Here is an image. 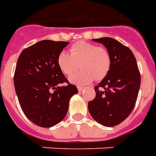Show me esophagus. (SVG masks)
<instances>
[{
	"label": "esophagus",
	"instance_id": "34e87169",
	"mask_svg": "<svg viewBox=\"0 0 156 156\" xmlns=\"http://www.w3.org/2000/svg\"><path fill=\"white\" fill-rule=\"evenodd\" d=\"M78 91L81 92L83 90V87H81V86H78Z\"/></svg>",
	"mask_w": 156,
	"mask_h": 156
}]
</instances>
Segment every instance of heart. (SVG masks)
Returning <instances> with one entry per match:
<instances>
[{"instance_id": "heart-1", "label": "heart", "mask_w": 156, "mask_h": 156, "mask_svg": "<svg viewBox=\"0 0 156 156\" xmlns=\"http://www.w3.org/2000/svg\"><path fill=\"white\" fill-rule=\"evenodd\" d=\"M79 64L81 71L72 75L69 80L77 85H85L94 79H103L110 71L112 59L106 48L84 41L75 42L70 48V53L61 51L57 57L58 66L66 76L75 72Z\"/></svg>"}]
</instances>
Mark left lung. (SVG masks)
I'll use <instances>...</instances> for the list:
<instances>
[{
	"label": "left lung",
	"mask_w": 156,
	"mask_h": 156,
	"mask_svg": "<svg viewBox=\"0 0 156 156\" xmlns=\"http://www.w3.org/2000/svg\"><path fill=\"white\" fill-rule=\"evenodd\" d=\"M102 43L112 59L111 68L95 86L96 97L89 101L91 117L104 126H115L131 114L140 88L141 75L131 49L114 38L93 39Z\"/></svg>",
	"instance_id": "left-lung-1"
}]
</instances>
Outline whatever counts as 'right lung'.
<instances>
[{
	"instance_id": "right-lung-1",
	"label": "right lung",
	"mask_w": 156,
	"mask_h": 156,
	"mask_svg": "<svg viewBox=\"0 0 156 156\" xmlns=\"http://www.w3.org/2000/svg\"><path fill=\"white\" fill-rule=\"evenodd\" d=\"M69 42L42 40L25 48L18 58L13 82L25 115L38 126L52 127L67 114L70 98L78 92L57 64ZM66 82L67 85L63 86Z\"/></svg>"
}]
</instances>
